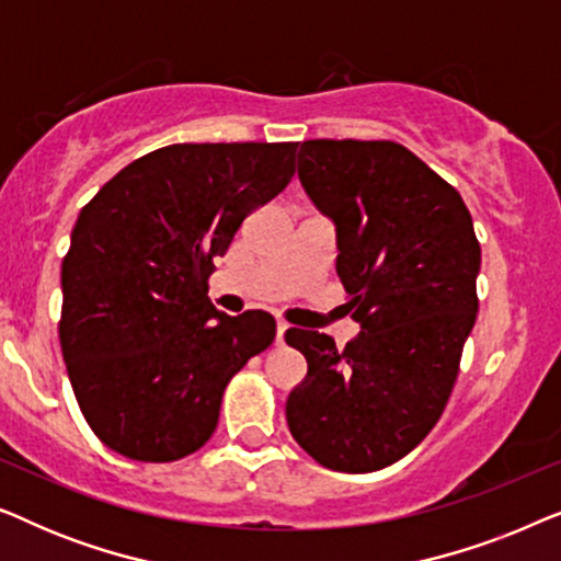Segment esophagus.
<instances>
[{
	"label": "esophagus",
	"mask_w": 561,
	"mask_h": 561,
	"mask_svg": "<svg viewBox=\"0 0 561 561\" xmlns=\"http://www.w3.org/2000/svg\"><path fill=\"white\" fill-rule=\"evenodd\" d=\"M286 332H288V324L286 321H278V324H275V342H283V336H286Z\"/></svg>",
	"instance_id": "34e87169"
}]
</instances>
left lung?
<instances>
[{
  "mask_svg": "<svg viewBox=\"0 0 561 561\" xmlns=\"http://www.w3.org/2000/svg\"><path fill=\"white\" fill-rule=\"evenodd\" d=\"M298 179L334 221L336 275L359 334L288 329L309 363L290 390L294 439L336 472L398 462L439 421L478 317L480 242L462 196L390 140H306Z\"/></svg>",
  "mask_w": 561,
  "mask_h": 561,
  "instance_id": "left-lung-1",
  "label": "left lung"
}]
</instances>
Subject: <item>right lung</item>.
Segmentation results:
<instances>
[{
  "label": "right lung",
  "mask_w": 561,
  "mask_h": 561,
  "mask_svg": "<svg viewBox=\"0 0 561 561\" xmlns=\"http://www.w3.org/2000/svg\"><path fill=\"white\" fill-rule=\"evenodd\" d=\"M298 142L152 150L83 206L60 267V350L106 447L175 462L209 442L227 382L275 340L265 311L209 301L214 260L288 186Z\"/></svg>",
  "instance_id": "right-lung-1"
}]
</instances>
